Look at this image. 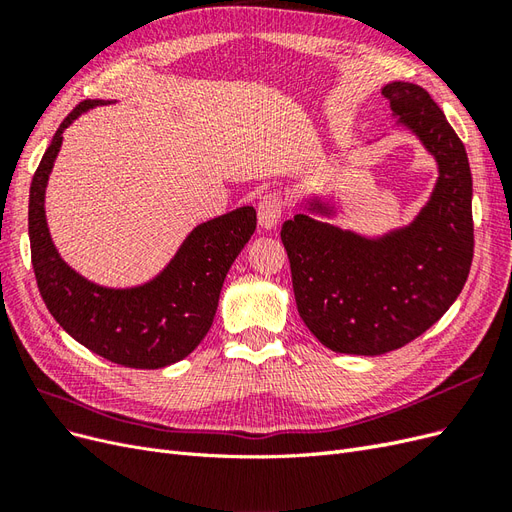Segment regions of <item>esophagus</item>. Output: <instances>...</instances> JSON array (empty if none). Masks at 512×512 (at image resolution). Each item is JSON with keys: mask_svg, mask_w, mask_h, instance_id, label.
I'll return each mask as SVG.
<instances>
[{"mask_svg": "<svg viewBox=\"0 0 512 512\" xmlns=\"http://www.w3.org/2000/svg\"><path fill=\"white\" fill-rule=\"evenodd\" d=\"M284 215V200L280 194L269 192L260 198L258 203V222L262 228H273Z\"/></svg>", "mask_w": 512, "mask_h": 512, "instance_id": "esophagus-1", "label": "esophagus"}]
</instances>
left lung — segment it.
Listing matches in <instances>:
<instances>
[{"label": "left lung", "mask_w": 512, "mask_h": 512, "mask_svg": "<svg viewBox=\"0 0 512 512\" xmlns=\"http://www.w3.org/2000/svg\"><path fill=\"white\" fill-rule=\"evenodd\" d=\"M382 96L440 166L416 222L380 241L303 213L282 226L305 327L344 354H384L423 335L459 297L474 256L472 175L461 138L423 87L391 83Z\"/></svg>", "instance_id": "8db88e82"}]
</instances>
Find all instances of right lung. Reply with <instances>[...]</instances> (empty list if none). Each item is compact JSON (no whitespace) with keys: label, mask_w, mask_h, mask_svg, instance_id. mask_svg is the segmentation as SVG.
<instances>
[{"label":"right lung","mask_w":512,"mask_h":512,"mask_svg":"<svg viewBox=\"0 0 512 512\" xmlns=\"http://www.w3.org/2000/svg\"><path fill=\"white\" fill-rule=\"evenodd\" d=\"M100 100H83L61 121L29 188V243L42 301L76 342L102 359L158 369L185 359L207 335L232 262L256 230L254 207L200 224L156 280L132 290H108L74 273L53 247L44 218V188L61 134Z\"/></svg>","instance_id":"right-lung-1"}]
</instances>
